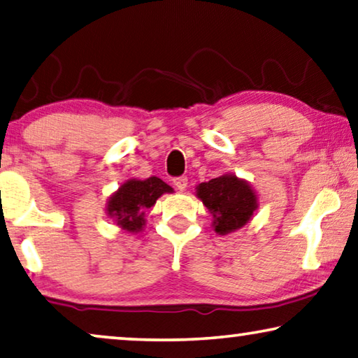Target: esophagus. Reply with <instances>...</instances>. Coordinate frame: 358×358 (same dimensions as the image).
I'll return each mask as SVG.
<instances>
[{"label": "esophagus", "instance_id": "34e87169", "mask_svg": "<svg viewBox=\"0 0 358 358\" xmlns=\"http://www.w3.org/2000/svg\"><path fill=\"white\" fill-rule=\"evenodd\" d=\"M173 183H175V186H177L180 191H185L186 186H188V178H186V177H178V178L173 180Z\"/></svg>", "mask_w": 358, "mask_h": 358}]
</instances>
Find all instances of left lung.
<instances>
[{
  "label": "left lung",
  "mask_w": 358,
  "mask_h": 358,
  "mask_svg": "<svg viewBox=\"0 0 358 358\" xmlns=\"http://www.w3.org/2000/svg\"><path fill=\"white\" fill-rule=\"evenodd\" d=\"M199 197L212 213L217 234H228L248 225L259 207V197L249 181L225 173L196 186Z\"/></svg>",
  "instance_id": "8db88e82"
}]
</instances>
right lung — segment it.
I'll list each match as a JSON object with an SVG mask.
<instances>
[{
	"mask_svg": "<svg viewBox=\"0 0 358 358\" xmlns=\"http://www.w3.org/2000/svg\"><path fill=\"white\" fill-rule=\"evenodd\" d=\"M165 193H173L172 186L157 177L146 180L130 178L120 185L106 202V213L128 233H138L146 225L145 212Z\"/></svg>",
	"mask_w": 358,
	"mask_h": 358,
	"instance_id": "add662e5",
	"label": "right lung"
}]
</instances>
